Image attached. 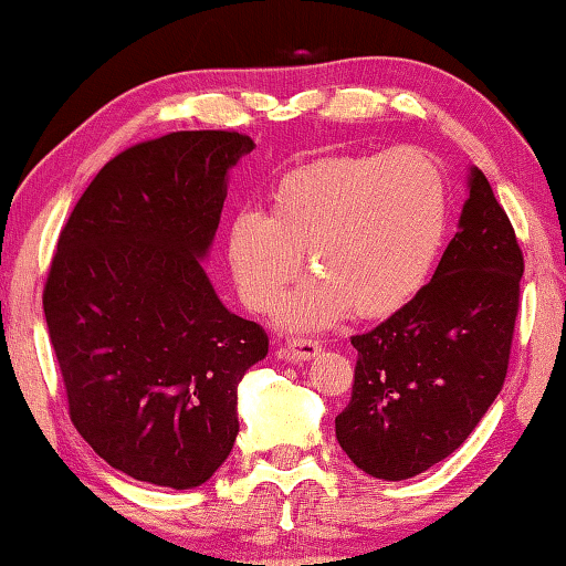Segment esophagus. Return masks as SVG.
<instances>
[{
    "label": "esophagus",
    "mask_w": 566,
    "mask_h": 566,
    "mask_svg": "<svg viewBox=\"0 0 566 566\" xmlns=\"http://www.w3.org/2000/svg\"><path fill=\"white\" fill-rule=\"evenodd\" d=\"M319 352H322V344L317 339H304V337H292L284 344V349H280L282 357L292 359V361L312 359L314 354H319Z\"/></svg>",
    "instance_id": "1"
}]
</instances>
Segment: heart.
<instances>
[{"label": "heart", "mask_w": 566, "mask_h": 566, "mask_svg": "<svg viewBox=\"0 0 566 566\" xmlns=\"http://www.w3.org/2000/svg\"><path fill=\"white\" fill-rule=\"evenodd\" d=\"M447 234V185L417 149L324 157L270 191L266 217L242 212L227 260L247 306L270 312L302 270L317 274L290 302V327H319L352 312L387 319L424 290Z\"/></svg>", "instance_id": "obj_1"}]
</instances>
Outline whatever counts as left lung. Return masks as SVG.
Masks as SVG:
<instances>
[{
  "label": "left lung",
  "mask_w": 566,
  "mask_h": 566,
  "mask_svg": "<svg viewBox=\"0 0 566 566\" xmlns=\"http://www.w3.org/2000/svg\"><path fill=\"white\" fill-rule=\"evenodd\" d=\"M524 256L482 169H472L459 232L432 282L357 349L352 399L334 419L361 472L387 482L442 462L504 385Z\"/></svg>",
  "instance_id": "1"
}]
</instances>
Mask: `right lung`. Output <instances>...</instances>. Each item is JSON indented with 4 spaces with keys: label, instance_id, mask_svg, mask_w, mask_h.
Listing matches in <instances>:
<instances>
[{
    "label": "right lung",
    "instance_id": "add662e5",
    "mask_svg": "<svg viewBox=\"0 0 566 566\" xmlns=\"http://www.w3.org/2000/svg\"><path fill=\"white\" fill-rule=\"evenodd\" d=\"M252 149L227 129L139 142L99 169L60 232L42 304L70 419L139 482L191 490L224 464L237 385L270 349L199 264L227 171Z\"/></svg>",
    "mask_w": 566,
    "mask_h": 566
}]
</instances>
